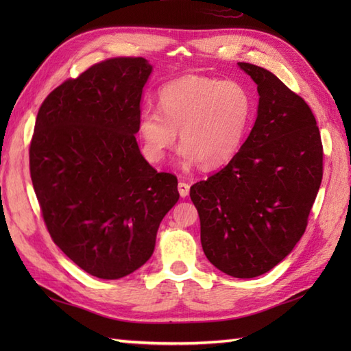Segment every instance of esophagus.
<instances>
[{"label": "esophagus", "instance_id": "1", "mask_svg": "<svg viewBox=\"0 0 351 351\" xmlns=\"http://www.w3.org/2000/svg\"><path fill=\"white\" fill-rule=\"evenodd\" d=\"M178 191H180L181 197L189 196V193H190V185H189L187 182H180V184H178Z\"/></svg>", "mask_w": 351, "mask_h": 351}]
</instances>
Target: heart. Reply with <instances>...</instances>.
I'll return each mask as SVG.
<instances>
[{"label": "heart", "mask_w": 351, "mask_h": 351, "mask_svg": "<svg viewBox=\"0 0 351 351\" xmlns=\"http://www.w3.org/2000/svg\"><path fill=\"white\" fill-rule=\"evenodd\" d=\"M158 107H145L137 119L141 151L147 161L160 162L175 145L178 130L185 164L219 167L234 158L247 132L253 101L235 81L185 75L158 92Z\"/></svg>", "instance_id": "1"}]
</instances>
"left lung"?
Instances as JSON below:
<instances>
[{"label":"left lung","instance_id":"1","mask_svg":"<svg viewBox=\"0 0 351 351\" xmlns=\"http://www.w3.org/2000/svg\"><path fill=\"white\" fill-rule=\"evenodd\" d=\"M258 86L253 128L234 158L190 189L208 261L232 278L270 271L300 241L323 180L309 106L264 68L238 63Z\"/></svg>","mask_w":351,"mask_h":351}]
</instances>
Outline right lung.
<instances>
[{
	"label": "right lung",
	"instance_id": "right-lung-1",
	"mask_svg": "<svg viewBox=\"0 0 351 351\" xmlns=\"http://www.w3.org/2000/svg\"><path fill=\"white\" fill-rule=\"evenodd\" d=\"M152 64L110 58L64 81L43 101L29 173L52 240L80 268L121 279L152 256L160 223L180 199L136 140Z\"/></svg>",
	"mask_w": 351,
	"mask_h": 351
}]
</instances>
